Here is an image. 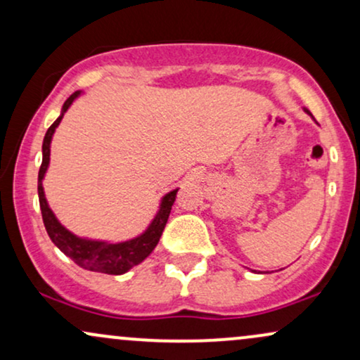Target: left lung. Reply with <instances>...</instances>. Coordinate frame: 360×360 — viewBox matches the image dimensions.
<instances>
[{
	"mask_svg": "<svg viewBox=\"0 0 360 360\" xmlns=\"http://www.w3.org/2000/svg\"><path fill=\"white\" fill-rule=\"evenodd\" d=\"M304 110H305V112H307V114H309V115H310V117H311V119H314V115H311V112H310V110H309V109H305V107H304ZM314 120H315V119H314Z\"/></svg>",
	"mask_w": 360,
	"mask_h": 360,
	"instance_id": "8db88e82",
	"label": "left lung"
}]
</instances>
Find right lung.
I'll list each match as a JSON object with an SVG mask.
<instances>
[{
    "label": "right lung",
    "mask_w": 360,
    "mask_h": 360,
    "mask_svg": "<svg viewBox=\"0 0 360 360\" xmlns=\"http://www.w3.org/2000/svg\"><path fill=\"white\" fill-rule=\"evenodd\" d=\"M82 95V92L72 94L67 98L60 112L58 119L50 125V129L45 134L41 146V166L40 172H38V199H40V210L43 216V224H45L46 233H49L50 240L53 241V245L58 248L65 257H68L72 262H75L77 265L84 268V270L97 271V274H107V275H124L127 274L131 268H134L139 263H142L144 259L153 253L155 246L159 243V238H161L164 226H166L169 213H171V207L176 201V194L179 191V188L172 189L164 194L159 202V210L153 221L149 223L144 231L136 238L125 241H105V240H92V238H82L73 235L70 229H67L62 223L58 221L51 207L46 201L45 191H43V179H45L46 171L50 166V146L53 134L62 122L65 112L70 109V105Z\"/></svg>",
    "instance_id": "1"
}]
</instances>
